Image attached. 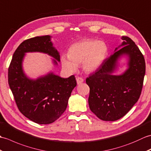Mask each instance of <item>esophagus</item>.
<instances>
[{"mask_svg":"<svg viewBox=\"0 0 151 151\" xmlns=\"http://www.w3.org/2000/svg\"><path fill=\"white\" fill-rule=\"evenodd\" d=\"M76 81H77V84L80 85V84H81L83 81H84V80H83V78L78 77V78H76Z\"/></svg>","mask_w":151,"mask_h":151,"instance_id":"obj_1","label":"esophagus"}]
</instances>
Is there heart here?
<instances>
[{
	"label": "heart",
	"mask_w": 151,
	"mask_h": 151,
	"mask_svg": "<svg viewBox=\"0 0 151 151\" xmlns=\"http://www.w3.org/2000/svg\"><path fill=\"white\" fill-rule=\"evenodd\" d=\"M108 52V46L104 41L85 39L70 46L68 55L61 56V65L65 71L72 73L78 70V65L82 63L85 72L92 73L103 65Z\"/></svg>",
	"instance_id": "b5f03b06"
}]
</instances>
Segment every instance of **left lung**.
Segmentation results:
<instances>
[{
  "mask_svg": "<svg viewBox=\"0 0 151 151\" xmlns=\"http://www.w3.org/2000/svg\"><path fill=\"white\" fill-rule=\"evenodd\" d=\"M122 39L112 54L86 79L90 87V109L103 121L122 118L138 101L142 92L145 59L131 39L122 36ZM122 58L127 59V69L122 75H114Z\"/></svg>",
  "mask_w": 151,
  "mask_h": 151,
  "instance_id": "obj_1",
  "label": "left lung"
}]
</instances>
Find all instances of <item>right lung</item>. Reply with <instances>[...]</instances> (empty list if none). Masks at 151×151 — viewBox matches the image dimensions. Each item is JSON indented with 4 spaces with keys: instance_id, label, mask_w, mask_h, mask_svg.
<instances>
[{
    "instance_id": "add662e5",
    "label": "right lung",
    "mask_w": 151,
    "mask_h": 151,
    "mask_svg": "<svg viewBox=\"0 0 151 151\" xmlns=\"http://www.w3.org/2000/svg\"><path fill=\"white\" fill-rule=\"evenodd\" d=\"M51 38L44 35L23 41L13 53L8 68V84L20 112L31 121L44 125L54 122L63 114L77 85L74 76L63 78L50 72L32 79L24 73L22 63L26 53H46L53 58V65H58L59 52Z\"/></svg>"
}]
</instances>
